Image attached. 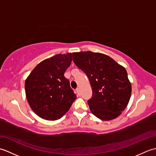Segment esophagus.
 Returning a JSON list of instances; mask_svg holds the SVG:
<instances>
[{
  "mask_svg": "<svg viewBox=\"0 0 156 156\" xmlns=\"http://www.w3.org/2000/svg\"><path fill=\"white\" fill-rule=\"evenodd\" d=\"M76 93L78 95H79V94H80V89H79L78 88L76 89Z\"/></svg>",
  "mask_w": 156,
  "mask_h": 156,
  "instance_id": "obj_1",
  "label": "esophagus"
}]
</instances>
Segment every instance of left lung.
<instances>
[{
    "instance_id": "1",
    "label": "left lung",
    "mask_w": 156,
    "mask_h": 156,
    "mask_svg": "<svg viewBox=\"0 0 156 156\" xmlns=\"http://www.w3.org/2000/svg\"><path fill=\"white\" fill-rule=\"evenodd\" d=\"M72 56L76 66L90 81L92 96L88 104L92 113L103 121L118 117L127 107L131 94L125 68L101 53L74 52Z\"/></svg>"
}]
</instances>
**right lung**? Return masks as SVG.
I'll return each mask as SVG.
<instances>
[{"mask_svg":"<svg viewBox=\"0 0 156 156\" xmlns=\"http://www.w3.org/2000/svg\"><path fill=\"white\" fill-rule=\"evenodd\" d=\"M72 61L71 53L52 56L36 66L26 79V97L31 108L39 117L58 120L76 100V95L64 77Z\"/></svg>","mask_w":156,"mask_h":156,"instance_id":"right-lung-1","label":"right lung"}]
</instances>
